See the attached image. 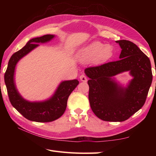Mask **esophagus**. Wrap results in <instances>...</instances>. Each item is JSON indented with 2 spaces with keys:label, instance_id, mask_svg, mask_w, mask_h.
<instances>
[{
  "label": "esophagus",
  "instance_id": "1",
  "mask_svg": "<svg viewBox=\"0 0 156 156\" xmlns=\"http://www.w3.org/2000/svg\"><path fill=\"white\" fill-rule=\"evenodd\" d=\"M80 80H81L82 82H87V80H88L87 76H86L84 75V74H82V75H81V76H80Z\"/></svg>",
  "mask_w": 156,
  "mask_h": 156
}]
</instances>
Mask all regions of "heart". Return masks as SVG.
I'll return each mask as SVG.
<instances>
[{
  "label": "heart",
  "mask_w": 156,
  "mask_h": 156,
  "mask_svg": "<svg viewBox=\"0 0 156 156\" xmlns=\"http://www.w3.org/2000/svg\"><path fill=\"white\" fill-rule=\"evenodd\" d=\"M113 54V48L110 44L94 41L79 49L76 56L82 62H93L95 64H102L111 59Z\"/></svg>",
  "instance_id": "heart-1"
}]
</instances>
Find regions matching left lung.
Segmentation results:
<instances>
[{
	"mask_svg": "<svg viewBox=\"0 0 156 156\" xmlns=\"http://www.w3.org/2000/svg\"><path fill=\"white\" fill-rule=\"evenodd\" d=\"M121 48L120 59L86 68L90 78L88 99L95 115L105 121L127 120L143 107L152 82L150 60L133 42L116 41ZM129 72L133 78L126 87L113 76Z\"/></svg>",
	"mask_w": 156,
	"mask_h": 156,
	"instance_id": "8db88e82",
	"label": "left lung"
}]
</instances>
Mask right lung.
Returning a JSON list of instances; mask_svg holds the SVG:
<instances>
[{
	"label": "right lung",
	"instance_id": "add662e5",
	"mask_svg": "<svg viewBox=\"0 0 156 156\" xmlns=\"http://www.w3.org/2000/svg\"><path fill=\"white\" fill-rule=\"evenodd\" d=\"M54 35H45L30 39L22 49L13 54L10 58L5 74V82L12 107L28 120L46 122L55 121L64 113L69 94L79 84L78 80L62 82L54 94L48 100L30 102L22 97L16 89L15 82V70L18 62L39 45L54 39Z\"/></svg>",
	"mask_w": 156,
	"mask_h": 156
}]
</instances>
